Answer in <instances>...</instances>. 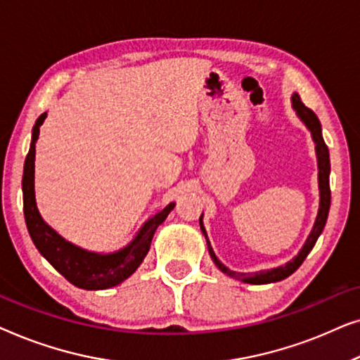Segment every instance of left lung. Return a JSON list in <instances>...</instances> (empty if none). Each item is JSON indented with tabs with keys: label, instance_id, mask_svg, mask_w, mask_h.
Returning a JSON list of instances; mask_svg holds the SVG:
<instances>
[{
	"label": "left lung",
	"instance_id": "left-lung-1",
	"mask_svg": "<svg viewBox=\"0 0 360 360\" xmlns=\"http://www.w3.org/2000/svg\"><path fill=\"white\" fill-rule=\"evenodd\" d=\"M292 106H293V110L297 111L300 120L304 122V126H307L309 132H311L314 144H316L314 149H316V157H318V184H319V210H318L316 221H314L311 233H309L307 243H304V245L302 248V250L298 252L297 257H293L292 260H290V262H287L285 265H280V267H277V269L260 270V272H254V274L234 272V270L226 267L224 264H221L219 259L216 257L214 250H213V248H211V244L208 240V236H206L203 219H201V218H203V214L200 216L201 233L205 234L206 244H208V252L211 255V259H213V262L216 264V267H218L223 274L229 275V277L243 280V282H245V283H254V285L274 283V282H280V280L287 278L288 275H292L295 270H297L300 265L303 264V260L307 259L309 250L314 248V244H316L319 234L323 233L324 224H326V219H328L329 205H331V190H329V172H331V165H329L328 146L324 144V139H323V134H321V122H319L318 116L314 115V112L309 110V108L303 105L297 93H295V95L292 96Z\"/></svg>",
	"mask_w": 360,
	"mask_h": 360
}]
</instances>
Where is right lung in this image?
Returning <instances> with one entry per match:
<instances>
[{"mask_svg": "<svg viewBox=\"0 0 360 360\" xmlns=\"http://www.w3.org/2000/svg\"><path fill=\"white\" fill-rule=\"evenodd\" d=\"M47 112L37 117L32 127V141L29 147L22 174V201L24 218L34 245L49 260V264L62 274L68 282L83 290H105L124 282L136 272L137 267L149 252L155 229L164 223L167 216L174 210L175 203H169L150 219H147L136 238L126 248L111 254H96L68 243L57 234L42 219L36 205L34 193V160H36V141L39 127L42 126Z\"/></svg>", "mask_w": 360, "mask_h": 360, "instance_id": "right-lung-1", "label": "right lung"}]
</instances>
